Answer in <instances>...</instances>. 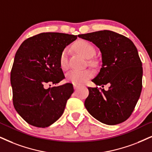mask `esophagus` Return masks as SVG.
Instances as JSON below:
<instances>
[{"label":"esophagus","instance_id":"obj_1","mask_svg":"<svg viewBox=\"0 0 152 152\" xmlns=\"http://www.w3.org/2000/svg\"><path fill=\"white\" fill-rule=\"evenodd\" d=\"M78 87H79V85H77V84H74V88L75 90L77 89Z\"/></svg>","mask_w":152,"mask_h":152}]
</instances>
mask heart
I'll return each instance as SVG.
<instances>
[{
    "mask_svg": "<svg viewBox=\"0 0 152 152\" xmlns=\"http://www.w3.org/2000/svg\"><path fill=\"white\" fill-rule=\"evenodd\" d=\"M75 48L86 58H90L95 53L93 45L89 42L80 40L75 44ZM69 50L65 48L59 56V66L63 70L66 69L69 66ZM93 76V72L90 69H86L83 70H71L66 74V79L74 84L84 83Z\"/></svg>",
    "mask_w": 152,
    "mask_h": 152,
    "instance_id": "heart-1",
    "label": "heart"
}]
</instances>
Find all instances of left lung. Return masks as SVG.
<instances>
[{
  "label": "left lung",
  "mask_w": 152,
  "mask_h": 152,
  "mask_svg": "<svg viewBox=\"0 0 152 152\" xmlns=\"http://www.w3.org/2000/svg\"><path fill=\"white\" fill-rule=\"evenodd\" d=\"M95 44L102 54V66L92 80L108 90L88 88L85 107L94 118L116 125L129 118L142 91V66L135 45L126 36L109 30L78 36Z\"/></svg>",
  "instance_id": "obj_1"
}]
</instances>
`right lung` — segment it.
<instances>
[{
  "label": "right lung",
  "mask_w": 152,
  "mask_h": 152,
  "mask_svg": "<svg viewBox=\"0 0 152 152\" xmlns=\"http://www.w3.org/2000/svg\"><path fill=\"white\" fill-rule=\"evenodd\" d=\"M77 36L47 32L28 38L15 54L10 75L13 104L26 122L38 128L48 127L60 118L74 93L73 85L46 89L45 83L64 78L59 56Z\"/></svg>",
  "instance_id": "1"
}]
</instances>
